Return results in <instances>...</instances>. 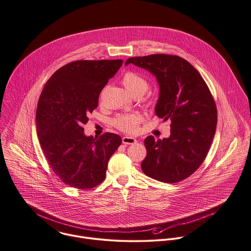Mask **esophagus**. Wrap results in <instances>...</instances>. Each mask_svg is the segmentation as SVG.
Masks as SVG:
<instances>
[{"instance_id":"1","label":"esophagus","mask_w":251,"mask_h":251,"mask_svg":"<svg viewBox=\"0 0 251 251\" xmlns=\"http://www.w3.org/2000/svg\"><path fill=\"white\" fill-rule=\"evenodd\" d=\"M122 143L124 145H134L137 143V140L133 137H130V136H125L122 138Z\"/></svg>"}]
</instances>
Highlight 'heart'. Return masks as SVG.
I'll list each match as a JSON object with an SVG mask.
<instances>
[{"mask_svg": "<svg viewBox=\"0 0 251 251\" xmlns=\"http://www.w3.org/2000/svg\"><path fill=\"white\" fill-rule=\"evenodd\" d=\"M122 83L134 97L143 96L149 88V82L147 79L134 71L126 72L122 77ZM142 120L143 117L138 113H124L117 115L112 120V124L121 131L134 133L137 131Z\"/></svg>", "mask_w": 251, "mask_h": 251, "instance_id": "b5f03b06", "label": "heart"}]
</instances>
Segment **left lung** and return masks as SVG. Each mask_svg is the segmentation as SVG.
I'll return each instance as SVG.
<instances>
[{
  "label": "left lung",
  "mask_w": 251,
  "mask_h": 251,
  "mask_svg": "<svg viewBox=\"0 0 251 251\" xmlns=\"http://www.w3.org/2000/svg\"><path fill=\"white\" fill-rule=\"evenodd\" d=\"M133 63L155 76L159 97L155 114L171 121L168 138L145 139L144 173L157 181L177 183L191 176L203 162L213 141L217 109L200 72L186 59L170 54L130 57Z\"/></svg>",
  "instance_id": "obj_1"
}]
</instances>
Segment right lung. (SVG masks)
Instances as JSON below:
<instances>
[{"label":"right lung","mask_w":251,"mask_h":251,"mask_svg":"<svg viewBox=\"0 0 251 251\" xmlns=\"http://www.w3.org/2000/svg\"><path fill=\"white\" fill-rule=\"evenodd\" d=\"M122 63L73 61L56 70L43 88L36 110L39 143L54 174L72 188L87 190L100 184L110 156L121 145L120 136L113 133L86 136L83 125Z\"/></svg>","instance_id":"add662e5"}]
</instances>
